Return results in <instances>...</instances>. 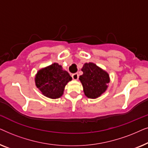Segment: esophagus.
<instances>
[{
  "instance_id": "34e87169",
  "label": "esophagus",
  "mask_w": 148,
  "mask_h": 148,
  "mask_svg": "<svg viewBox=\"0 0 148 148\" xmlns=\"http://www.w3.org/2000/svg\"><path fill=\"white\" fill-rule=\"evenodd\" d=\"M71 77H72L73 79H74V80H77L79 79V75H78V73H76L72 74Z\"/></svg>"
}]
</instances>
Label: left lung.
Returning <instances> with one entry per match:
<instances>
[{
    "instance_id": "left-lung-1",
    "label": "left lung",
    "mask_w": 148,
    "mask_h": 148,
    "mask_svg": "<svg viewBox=\"0 0 148 148\" xmlns=\"http://www.w3.org/2000/svg\"><path fill=\"white\" fill-rule=\"evenodd\" d=\"M79 77L85 95L90 98H96L106 90L110 82L109 75L106 71L92 62L84 64Z\"/></svg>"
}]
</instances>
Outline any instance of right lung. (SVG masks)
Wrapping results in <instances>:
<instances>
[{"mask_svg":"<svg viewBox=\"0 0 148 148\" xmlns=\"http://www.w3.org/2000/svg\"><path fill=\"white\" fill-rule=\"evenodd\" d=\"M72 77L58 63L42 69L37 73L35 82L42 94L52 99L60 98L63 94L64 87Z\"/></svg>","mask_w":148,"mask_h":148,"instance_id":"add662e5","label":"right lung"}]
</instances>
